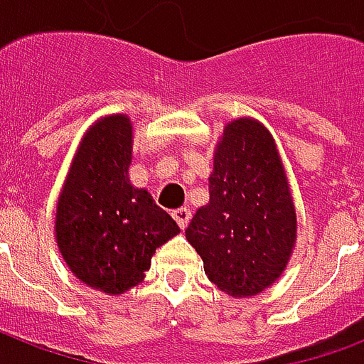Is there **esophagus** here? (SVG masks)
I'll return each mask as SVG.
<instances>
[{"mask_svg": "<svg viewBox=\"0 0 364 364\" xmlns=\"http://www.w3.org/2000/svg\"><path fill=\"white\" fill-rule=\"evenodd\" d=\"M171 217L176 219V223L179 225V228H187L188 221H191V217H193V213H191V210H187V208H179V210H176L173 213H171Z\"/></svg>", "mask_w": 364, "mask_h": 364, "instance_id": "1", "label": "esophagus"}]
</instances>
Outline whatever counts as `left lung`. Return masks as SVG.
I'll list each match as a JSON object with an SVG mask.
<instances>
[{
	"instance_id": "left-lung-1",
	"label": "left lung",
	"mask_w": 364,
	"mask_h": 364,
	"mask_svg": "<svg viewBox=\"0 0 364 364\" xmlns=\"http://www.w3.org/2000/svg\"><path fill=\"white\" fill-rule=\"evenodd\" d=\"M205 276L230 296L276 283L296 243V211L282 156L262 122L240 117L223 128L210 202L185 230Z\"/></svg>"
}]
</instances>
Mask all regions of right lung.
<instances>
[{
	"label": "right lung",
	"instance_id": "right-lung-1",
	"mask_svg": "<svg viewBox=\"0 0 364 364\" xmlns=\"http://www.w3.org/2000/svg\"><path fill=\"white\" fill-rule=\"evenodd\" d=\"M134 128L128 115L102 117L82 136L56 204L54 232L73 276L119 296L143 282L177 223L130 183Z\"/></svg>",
	"mask_w": 364,
	"mask_h": 364
}]
</instances>
